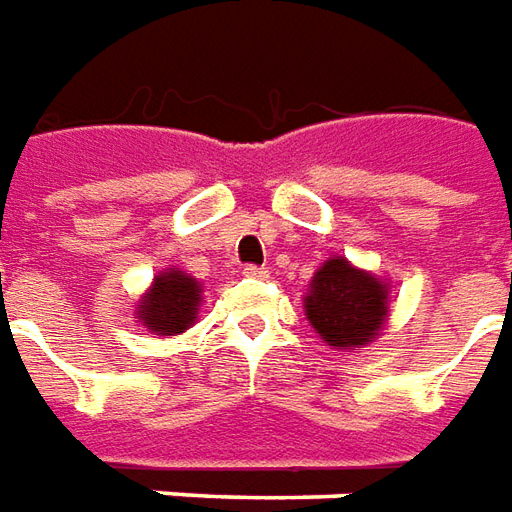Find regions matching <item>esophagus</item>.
<instances>
[{"label": "esophagus", "mask_w": 512, "mask_h": 512, "mask_svg": "<svg viewBox=\"0 0 512 512\" xmlns=\"http://www.w3.org/2000/svg\"><path fill=\"white\" fill-rule=\"evenodd\" d=\"M242 275H245V278H259V281H262V278H270V270H267V267H259V264H245Z\"/></svg>", "instance_id": "esophagus-1"}]
</instances>
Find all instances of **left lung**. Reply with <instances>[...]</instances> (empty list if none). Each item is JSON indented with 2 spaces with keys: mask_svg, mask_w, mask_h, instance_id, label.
I'll return each mask as SVG.
<instances>
[{
  "mask_svg": "<svg viewBox=\"0 0 512 512\" xmlns=\"http://www.w3.org/2000/svg\"><path fill=\"white\" fill-rule=\"evenodd\" d=\"M306 314L331 347H361L372 342L386 322L389 289L375 275L355 270L347 259L336 256L314 275Z\"/></svg>",
  "mask_w": 512,
  "mask_h": 512,
  "instance_id": "1",
  "label": "left lung"
}]
</instances>
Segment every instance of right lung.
<instances>
[{"label":"right lung","instance_id":"obj_1","mask_svg":"<svg viewBox=\"0 0 512 512\" xmlns=\"http://www.w3.org/2000/svg\"><path fill=\"white\" fill-rule=\"evenodd\" d=\"M198 292H201L198 281L181 270L157 275L151 292L137 311V320L143 322L148 331L162 333V336L184 333L198 314V303H201Z\"/></svg>","mask_w":512,"mask_h":512}]
</instances>
